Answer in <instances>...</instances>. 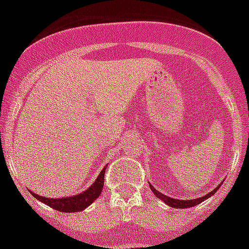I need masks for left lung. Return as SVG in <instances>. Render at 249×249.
Wrapping results in <instances>:
<instances>
[{
  "label": "left lung",
  "instance_id": "1",
  "mask_svg": "<svg viewBox=\"0 0 249 249\" xmlns=\"http://www.w3.org/2000/svg\"><path fill=\"white\" fill-rule=\"evenodd\" d=\"M221 185H222V183H220V185L217 186L216 189L212 190L211 193L207 194V195H204V196L196 197V199H191V200H179V199H173V197L166 196V195H164V194L159 193L158 190L154 189V186H152V185H150V189L152 190L154 195H155L156 197H159L160 200H163L166 205H169V207H173V208H182V209H183V208H191V207H194V205H197V204H200V203H203L205 199H208V197L212 196L213 194L216 193Z\"/></svg>",
  "mask_w": 249,
  "mask_h": 249
}]
</instances>
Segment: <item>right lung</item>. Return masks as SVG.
Here are the masks:
<instances>
[{"instance_id":"add662e5","label":"right lung","mask_w":249,"mask_h":249,"mask_svg":"<svg viewBox=\"0 0 249 249\" xmlns=\"http://www.w3.org/2000/svg\"><path fill=\"white\" fill-rule=\"evenodd\" d=\"M106 168H107V166H105V168L102 169V172L99 173L97 179L94 181V183L90 186L89 189L85 190L84 193L73 195V196L50 199V197H45L41 196V195H37V194L32 193V191H31V194L36 197L37 200L42 201L44 204L49 205V207H52L53 209H56V211H59V212H80V211H84L86 207H89L94 200H97V197L101 195L103 185H105Z\"/></svg>"}]
</instances>
